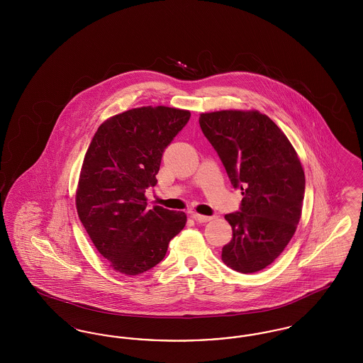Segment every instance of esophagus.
<instances>
[{"label": "esophagus", "instance_id": "obj_1", "mask_svg": "<svg viewBox=\"0 0 363 363\" xmlns=\"http://www.w3.org/2000/svg\"><path fill=\"white\" fill-rule=\"evenodd\" d=\"M191 218L199 223H207L209 220H212V216H204V215H199V213H191Z\"/></svg>", "mask_w": 363, "mask_h": 363}]
</instances>
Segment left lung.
Masks as SVG:
<instances>
[{"mask_svg": "<svg viewBox=\"0 0 363 363\" xmlns=\"http://www.w3.org/2000/svg\"><path fill=\"white\" fill-rule=\"evenodd\" d=\"M200 128L218 152L240 211L227 213L233 240L222 259L241 274L272 264L293 238L305 196V173L277 123L259 111L225 110L200 116Z\"/></svg>", "mask_w": 363, "mask_h": 363, "instance_id": "left-lung-1", "label": "left lung"}]
</instances>
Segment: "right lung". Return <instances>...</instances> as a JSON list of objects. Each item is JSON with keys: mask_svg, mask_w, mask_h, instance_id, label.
I'll return each instance as SVG.
<instances>
[{"mask_svg": "<svg viewBox=\"0 0 363 363\" xmlns=\"http://www.w3.org/2000/svg\"><path fill=\"white\" fill-rule=\"evenodd\" d=\"M189 118V111L164 106L132 108L104 122L91 140L76 207L91 241L117 272L151 269L185 227L184 212L150 209L145 189L155 186L162 155Z\"/></svg>", "mask_w": 363, "mask_h": 363, "instance_id": "right-lung-1", "label": "right lung"}]
</instances>
